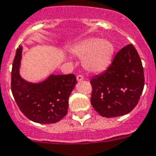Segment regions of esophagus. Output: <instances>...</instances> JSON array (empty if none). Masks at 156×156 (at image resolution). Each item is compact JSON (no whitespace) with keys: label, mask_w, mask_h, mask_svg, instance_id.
<instances>
[{"label":"esophagus","mask_w":156,"mask_h":156,"mask_svg":"<svg viewBox=\"0 0 156 156\" xmlns=\"http://www.w3.org/2000/svg\"><path fill=\"white\" fill-rule=\"evenodd\" d=\"M84 79V77L82 75H81V74H78V76H77V80L78 81V82H80V81H82Z\"/></svg>","instance_id":"obj_1"}]
</instances>
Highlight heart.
<instances>
[{"label":"heart","mask_w":156,"mask_h":156,"mask_svg":"<svg viewBox=\"0 0 156 156\" xmlns=\"http://www.w3.org/2000/svg\"><path fill=\"white\" fill-rule=\"evenodd\" d=\"M70 51L76 56L83 58V66L87 70L99 73L111 65L115 45L108 40L91 37L75 44Z\"/></svg>","instance_id":"1"}]
</instances>
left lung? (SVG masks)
I'll use <instances>...</instances> for the list:
<instances>
[{"instance_id": "left-lung-1", "label": "left lung", "mask_w": 156, "mask_h": 156, "mask_svg": "<svg viewBox=\"0 0 156 156\" xmlns=\"http://www.w3.org/2000/svg\"><path fill=\"white\" fill-rule=\"evenodd\" d=\"M90 84L91 105L101 116L113 118L130 113L144 87V67L133 45L120 49L107 70L93 77Z\"/></svg>"}]
</instances>
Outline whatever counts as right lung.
Segmentation results:
<instances>
[{
	"label": "right lung",
	"instance_id": "add662e5",
	"mask_svg": "<svg viewBox=\"0 0 156 156\" xmlns=\"http://www.w3.org/2000/svg\"><path fill=\"white\" fill-rule=\"evenodd\" d=\"M21 52L22 46H19L11 73V90L19 109L33 122H59L67 114L69 97L77 83L75 75L51 74L39 83L26 82L19 74Z\"/></svg>",
	"mask_w": 156,
	"mask_h": 156
}]
</instances>
